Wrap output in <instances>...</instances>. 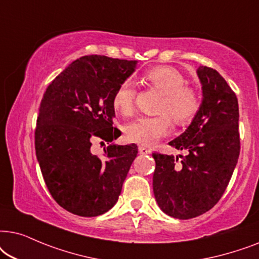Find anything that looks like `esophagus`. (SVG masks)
<instances>
[{
	"label": "esophagus",
	"instance_id": "esophagus-1",
	"mask_svg": "<svg viewBox=\"0 0 259 259\" xmlns=\"http://www.w3.org/2000/svg\"><path fill=\"white\" fill-rule=\"evenodd\" d=\"M139 151H140V154H142V155H147V154H150L151 153V150L149 149V148H147V147H144V146H140L139 147Z\"/></svg>",
	"mask_w": 259,
	"mask_h": 259
}]
</instances>
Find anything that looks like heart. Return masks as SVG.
Masks as SVG:
<instances>
[{"label":"heart","instance_id":"obj_1","mask_svg":"<svg viewBox=\"0 0 259 259\" xmlns=\"http://www.w3.org/2000/svg\"><path fill=\"white\" fill-rule=\"evenodd\" d=\"M144 80L163 92V98L158 106V111L163 113L155 117H141L127 124L125 136L130 142L153 146L169 133L171 127L169 114L179 125L191 122L199 111L200 99L194 90L185 86V77L174 67H153L144 74ZM135 97L136 91L133 82L123 81L113 94V108L120 115L132 116L135 110Z\"/></svg>","mask_w":259,"mask_h":259}]
</instances>
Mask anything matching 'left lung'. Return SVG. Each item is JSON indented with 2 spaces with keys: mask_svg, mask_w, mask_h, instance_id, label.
<instances>
[{
  "mask_svg": "<svg viewBox=\"0 0 259 259\" xmlns=\"http://www.w3.org/2000/svg\"><path fill=\"white\" fill-rule=\"evenodd\" d=\"M202 102L189 126L169 146L187 155L154 153L153 189L158 207L178 219L209 211L229 185L240 151L236 94L215 70L200 66Z\"/></svg>",
  "mask_w": 259,
  "mask_h": 259,
  "instance_id": "8db88e82",
  "label": "left lung"
}]
</instances>
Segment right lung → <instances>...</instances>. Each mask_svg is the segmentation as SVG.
<instances>
[{"mask_svg":"<svg viewBox=\"0 0 259 259\" xmlns=\"http://www.w3.org/2000/svg\"><path fill=\"white\" fill-rule=\"evenodd\" d=\"M136 60L85 55L48 85L35 129V153L45 184L55 201L80 217H97L116 204L137 156L136 144L92 154L96 139L112 142L116 89L133 74Z\"/></svg>","mask_w":259,"mask_h":259,"instance_id":"add662e5","label":"right lung"}]
</instances>
